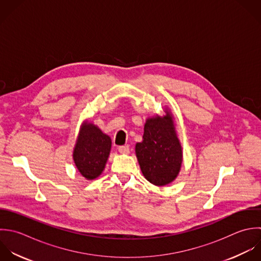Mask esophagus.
Here are the masks:
<instances>
[{
  "label": "esophagus",
  "instance_id": "1",
  "mask_svg": "<svg viewBox=\"0 0 261 261\" xmlns=\"http://www.w3.org/2000/svg\"><path fill=\"white\" fill-rule=\"evenodd\" d=\"M118 150H119V152L122 153V154H128V153L130 152V149H129L128 146H119Z\"/></svg>",
  "mask_w": 261,
  "mask_h": 261
}]
</instances>
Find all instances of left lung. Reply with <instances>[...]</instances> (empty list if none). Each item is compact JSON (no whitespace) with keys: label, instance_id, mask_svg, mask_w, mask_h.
<instances>
[{"label":"left lung","instance_id":"1","mask_svg":"<svg viewBox=\"0 0 261 261\" xmlns=\"http://www.w3.org/2000/svg\"><path fill=\"white\" fill-rule=\"evenodd\" d=\"M163 117L146 119L142 141L135 145V153L144 178L155 186H166L179 175L183 149L178 138L174 117L166 108Z\"/></svg>","mask_w":261,"mask_h":261}]
</instances>
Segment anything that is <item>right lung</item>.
Instances as JSON below:
<instances>
[{
  "label": "right lung",
  "mask_w": 261,
  "mask_h": 261,
  "mask_svg": "<svg viewBox=\"0 0 261 261\" xmlns=\"http://www.w3.org/2000/svg\"><path fill=\"white\" fill-rule=\"evenodd\" d=\"M112 147V140L96 125L84 121L73 149V161L82 177L94 180L105 170Z\"/></svg>",
  "instance_id": "add662e5"
}]
</instances>
